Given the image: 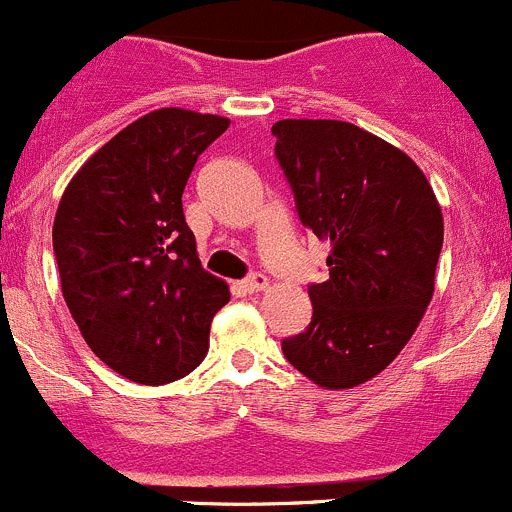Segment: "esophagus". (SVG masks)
<instances>
[{"instance_id": "34e87169", "label": "esophagus", "mask_w": 512, "mask_h": 512, "mask_svg": "<svg viewBox=\"0 0 512 512\" xmlns=\"http://www.w3.org/2000/svg\"><path fill=\"white\" fill-rule=\"evenodd\" d=\"M267 285H270V280H267L265 275H260V272H255V275L245 277V280L240 282V287L245 292H262V290H267Z\"/></svg>"}]
</instances>
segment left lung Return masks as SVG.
<instances>
[{
  "mask_svg": "<svg viewBox=\"0 0 512 512\" xmlns=\"http://www.w3.org/2000/svg\"><path fill=\"white\" fill-rule=\"evenodd\" d=\"M275 157L307 230L330 240L325 282L307 287L312 320L282 340L315 385H362L400 355L435 290L443 212L398 147L337 119H280Z\"/></svg>",
  "mask_w": 512,
  "mask_h": 512,
  "instance_id": "1",
  "label": "left lung"
}]
</instances>
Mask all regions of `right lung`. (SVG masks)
Returning <instances> with one entry per match:
<instances>
[{"label":"right lung","mask_w":512,"mask_h":512,"mask_svg":"<svg viewBox=\"0 0 512 512\" xmlns=\"http://www.w3.org/2000/svg\"><path fill=\"white\" fill-rule=\"evenodd\" d=\"M230 119L180 107L145 114L72 177L52 227L62 295L94 355L140 385L190 375L230 300L202 270L182 192Z\"/></svg>","instance_id":"1"}]
</instances>
